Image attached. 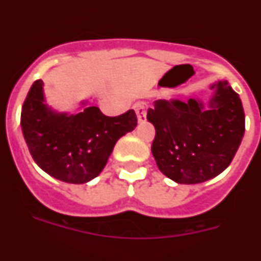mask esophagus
I'll use <instances>...</instances> for the list:
<instances>
[{
    "label": "esophagus",
    "mask_w": 261,
    "mask_h": 261,
    "mask_svg": "<svg viewBox=\"0 0 261 261\" xmlns=\"http://www.w3.org/2000/svg\"><path fill=\"white\" fill-rule=\"evenodd\" d=\"M136 115H137L138 124H142L146 121V105L145 103H137L135 105Z\"/></svg>",
    "instance_id": "1"
}]
</instances>
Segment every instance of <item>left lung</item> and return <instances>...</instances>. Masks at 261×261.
I'll list each match as a JSON object with an SVG mask.
<instances>
[{
  "label": "left lung",
  "instance_id": "8db88e82",
  "mask_svg": "<svg viewBox=\"0 0 261 261\" xmlns=\"http://www.w3.org/2000/svg\"><path fill=\"white\" fill-rule=\"evenodd\" d=\"M208 106L199 98L156 100L147 110L155 128L151 153L163 175L179 184H197L231 163L244 135V111L227 81L211 85Z\"/></svg>",
  "mask_w": 261,
  "mask_h": 261
}]
</instances>
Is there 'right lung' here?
I'll return each mask as SVG.
<instances>
[{
  "label": "right lung",
  "mask_w": 261,
  "mask_h": 261,
  "mask_svg": "<svg viewBox=\"0 0 261 261\" xmlns=\"http://www.w3.org/2000/svg\"><path fill=\"white\" fill-rule=\"evenodd\" d=\"M136 125L133 110L110 117L87 100L74 114L53 110L45 102L41 80L31 86L20 114L23 137L36 165L57 180L71 184L98 176L117 140Z\"/></svg>",
  "instance_id": "add662e5"
}]
</instances>
